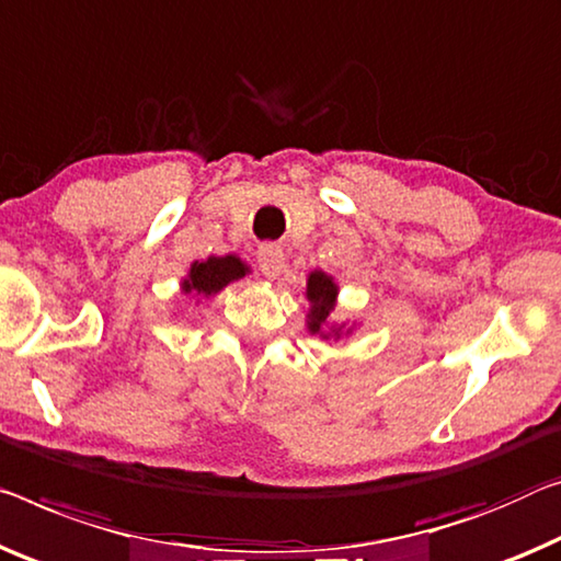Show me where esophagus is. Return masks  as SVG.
Masks as SVG:
<instances>
[{
	"label": "esophagus",
	"instance_id": "esophagus-1",
	"mask_svg": "<svg viewBox=\"0 0 561 561\" xmlns=\"http://www.w3.org/2000/svg\"><path fill=\"white\" fill-rule=\"evenodd\" d=\"M257 263H261L265 278H278L283 265H286V257H283V251L275 243H263L257 248Z\"/></svg>",
	"mask_w": 561,
	"mask_h": 561
}]
</instances>
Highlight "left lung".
Segmentation results:
<instances>
[{
    "instance_id": "8db88e82",
    "label": "left lung",
    "mask_w": 561,
    "mask_h": 561,
    "mask_svg": "<svg viewBox=\"0 0 561 561\" xmlns=\"http://www.w3.org/2000/svg\"><path fill=\"white\" fill-rule=\"evenodd\" d=\"M306 298L310 304V308H308V331L313 335L318 333L321 339H341L343 325H331V331H325V325H329L331 310L335 308V298H339V286H335L331 275L323 273V271L310 273L308 275V286H306Z\"/></svg>"
}]
</instances>
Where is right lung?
Segmentation results:
<instances>
[{"mask_svg":"<svg viewBox=\"0 0 561 561\" xmlns=\"http://www.w3.org/2000/svg\"><path fill=\"white\" fill-rule=\"evenodd\" d=\"M245 273L248 265L238 255H210L208 261H195L191 265V273L183 280V290L193 293V296L210 298L226 288L228 283L245 278Z\"/></svg>","mask_w":561,"mask_h":561,"instance_id":"1","label":"right lung"}]
</instances>
